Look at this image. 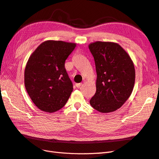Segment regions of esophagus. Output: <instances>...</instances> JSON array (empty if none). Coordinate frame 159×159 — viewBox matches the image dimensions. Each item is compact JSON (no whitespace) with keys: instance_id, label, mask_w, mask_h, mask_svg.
Listing matches in <instances>:
<instances>
[{"instance_id":"obj_1","label":"esophagus","mask_w":159,"mask_h":159,"mask_svg":"<svg viewBox=\"0 0 159 159\" xmlns=\"http://www.w3.org/2000/svg\"><path fill=\"white\" fill-rule=\"evenodd\" d=\"M81 85V83H78V84H75V86H76L77 88H80Z\"/></svg>"}]
</instances>
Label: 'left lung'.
<instances>
[{"label":"left lung","mask_w":159,"mask_h":159,"mask_svg":"<svg viewBox=\"0 0 159 159\" xmlns=\"http://www.w3.org/2000/svg\"><path fill=\"white\" fill-rule=\"evenodd\" d=\"M93 56L97 81L90 105L101 113L115 111L131 95L135 71L131 57L116 43L95 42L89 45Z\"/></svg>","instance_id":"left-lung-1"}]
</instances>
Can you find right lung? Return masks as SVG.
<instances>
[{
	"label": "right lung",
	"instance_id": "1",
	"mask_svg": "<svg viewBox=\"0 0 159 159\" xmlns=\"http://www.w3.org/2000/svg\"><path fill=\"white\" fill-rule=\"evenodd\" d=\"M76 46L74 43L48 40L28 59L25 71L27 92L36 106L53 113L63 107L73 91L65 61Z\"/></svg>",
	"mask_w": 159,
	"mask_h": 159
}]
</instances>
